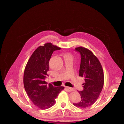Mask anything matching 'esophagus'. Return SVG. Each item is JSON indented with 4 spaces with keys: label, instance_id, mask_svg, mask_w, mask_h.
Masks as SVG:
<instances>
[{
    "label": "esophagus",
    "instance_id": "1",
    "mask_svg": "<svg viewBox=\"0 0 124 124\" xmlns=\"http://www.w3.org/2000/svg\"><path fill=\"white\" fill-rule=\"evenodd\" d=\"M66 88L67 90L68 91V92H71V91H73V88L69 87H66Z\"/></svg>",
    "mask_w": 124,
    "mask_h": 124
}]
</instances>
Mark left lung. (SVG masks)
<instances>
[{"label":"left lung","instance_id":"left-lung-1","mask_svg":"<svg viewBox=\"0 0 124 124\" xmlns=\"http://www.w3.org/2000/svg\"><path fill=\"white\" fill-rule=\"evenodd\" d=\"M75 49L81 55L79 76L85 78V83L83 84V90L78 91L80 101L73 104L85 108L92 105L99 97L104 85V73L100 61L92 52L83 47Z\"/></svg>","mask_w":124,"mask_h":124}]
</instances>
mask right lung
<instances>
[{
    "mask_svg": "<svg viewBox=\"0 0 124 124\" xmlns=\"http://www.w3.org/2000/svg\"><path fill=\"white\" fill-rule=\"evenodd\" d=\"M61 48L47 43L38 47L31 55L24 70L23 84L30 99L41 109H47L55 103V99L64 89L63 86L47 85L45 81L49 71V62L53 52Z\"/></svg>",
    "mask_w": 124,
    "mask_h": 124,
    "instance_id": "1",
    "label": "right lung"
}]
</instances>
